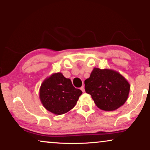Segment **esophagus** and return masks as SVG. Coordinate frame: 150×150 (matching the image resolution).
<instances>
[{
  "label": "esophagus",
  "instance_id": "obj_1",
  "mask_svg": "<svg viewBox=\"0 0 150 150\" xmlns=\"http://www.w3.org/2000/svg\"><path fill=\"white\" fill-rule=\"evenodd\" d=\"M81 89L82 90V91H83V93H84V92L85 91V87H84V86H83V87H82L81 88Z\"/></svg>",
  "mask_w": 150,
  "mask_h": 150
}]
</instances>
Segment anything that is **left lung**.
<instances>
[{"mask_svg":"<svg viewBox=\"0 0 150 150\" xmlns=\"http://www.w3.org/2000/svg\"><path fill=\"white\" fill-rule=\"evenodd\" d=\"M85 89L100 109L112 111L126 102L130 85L118 71L94 67L89 79L85 81Z\"/></svg>","mask_w":150,"mask_h":150,"instance_id":"8db88e82","label":"left lung"}]
</instances>
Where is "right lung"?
<instances>
[{"label": "right lung", "instance_id": "right-lung-1", "mask_svg": "<svg viewBox=\"0 0 150 150\" xmlns=\"http://www.w3.org/2000/svg\"><path fill=\"white\" fill-rule=\"evenodd\" d=\"M82 93L81 90L72 85L70 79H66L61 72H57L42 82L39 96L47 110L59 115L72 109Z\"/></svg>", "mask_w": 150, "mask_h": 150}]
</instances>
